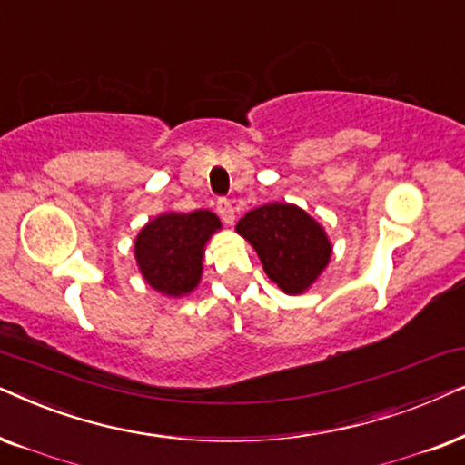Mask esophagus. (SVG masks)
Listing matches in <instances>:
<instances>
[{
	"label": "esophagus",
	"mask_w": 465,
	"mask_h": 465,
	"mask_svg": "<svg viewBox=\"0 0 465 465\" xmlns=\"http://www.w3.org/2000/svg\"><path fill=\"white\" fill-rule=\"evenodd\" d=\"M216 213H219L223 223H227V225H233V221H236V214H233L232 202H227V200L216 202Z\"/></svg>",
	"instance_id": "1"
}]
</instances>
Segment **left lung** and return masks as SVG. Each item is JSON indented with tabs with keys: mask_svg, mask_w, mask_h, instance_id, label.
<instances>
[{
	"mask_svg": "<svg viewBox=\"0 0 465 465\" xmlns=\"http://www.w3.org/2000/svg\"><path fill=\"white\" fill-rule=\"evenodd\" d=\"M236 232L257 251L265 274L287 295H302L330 265L333 246L319 221L295 203L272 202L246 213Z\"/></svg>",
	"mask_w": 465,
	"mask_h": 465,
	"instance_id": "obj_1",
	"label": "left lung"
}]
</instances>
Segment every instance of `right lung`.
<instances>
[{"label":"right lung","mask_w":465,"mask_h":465,"mask_svg":"<svg viewBox=\"0 0 465 465\" xmlns=\"http://www.w3.org/2000/svg\"><path fill=\"white\" fill-rule=\"evenodd\" d=\"M221 227V219L210 210L161 213L148 221L134 242L144 282L161 295H189L202 281L208 240Z\"/></svg>","instance_id":"right-lung-1"}]
</instances>
